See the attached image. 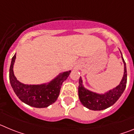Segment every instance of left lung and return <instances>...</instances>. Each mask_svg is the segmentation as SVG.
Returning a JSON list of instances; mask_svg holds the SVG:
<instances>
[{"instance_id": "obj_1", "label": "left lung", "mask_w": 134, "mask_h": 134, "mask_svg": "<svg viewBox=\"0 0 134 134\" xmlns=\"http://www.w3.org/2000/svg\"><path fill=\"white\" fill-rule=\"evenodd\" d=\"M121 55L124 64V76L119 85L115 88L105 92L104 93L93 92L84 86L82 79L80 76L79 79V97L84 107L93 111H100L105 109L115 103L116 101L123 94L127 84V70L126 64L124 61L121 52Z\"/></svg>"}]
</instances>
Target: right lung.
Here are the masks:
<instances>
[{"instance_id":"right-lung-1","label":"right lung","mask_w":134,"mask_h":134,"mask_svg":"<svg viewBox=\"0 0 134 134\" xmlns=\"http://www.w3.org/2000/svg\"><path fill=\"white\" fill-rule=\"evenodd\" d=\"M16 54L12 58L9 80L12 88L19 99L27 105L36 108H45L55 102L63 82L67 79L71 70L61 72L47 83L41 85H25L19 81L13 72Z\"/></svg>"}]
</instances>
